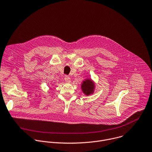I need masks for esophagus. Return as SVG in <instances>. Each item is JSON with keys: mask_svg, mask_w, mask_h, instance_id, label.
Wrapping results in <instances>:
<instances>
[{"mask_svg": "<svg viewBox=\"0 0 152 152\" xmlns=\"http://www.w3.org/2000/svg\"><path fill=\"white\" fill-rule=\"evenodd\" d=\"M64 80H65V82H67V83L70 82V81H71L70 77L68 76H65V77H64Z\"/></svg>", "mask_w": 152, "mask_h": 152, "instance_id": "esophagus-1", "label": "esophagus"}]
</instances>
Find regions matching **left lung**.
Wrapping results in <instances>:
<instances>
[{"label":"left lung","mask_w":152,"mask_h":152,"mask_svg":"<svg viewBox=\"0 0 152 152\" xmlns=\"http://www.w3.org/2000/svg\"><path fill=\"white\" fill-rule=\"evenodd\" d=\"M94 88L95 85L91 79L85 80L83 81V83L81 85V88L83 92L86 95H89L91 94H92L94 92Z\"/></svg>","instance_id":"8db88e82"}]
</instances>
